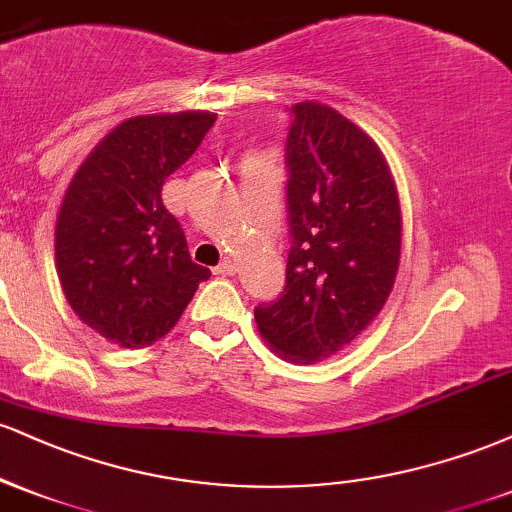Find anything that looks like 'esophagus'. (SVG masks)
<instances>
[{
  "mask_svg": "<svg viewBox=\"0 0 512 512\" xmlns=\"http://www.w3.org/2000/svg\"><path fill=\"white\" fill-rule=\"evenodd\" d=\"M236 260H233V257H223L221 260V264H216L214 267V274H219V276H231V274H236Z\"/></svg>",
  "mask_w": 512,
  "mask_h": 512,
  "instance_id": "esophagus-1",
  "label": "esophagus"
}]
</instances>
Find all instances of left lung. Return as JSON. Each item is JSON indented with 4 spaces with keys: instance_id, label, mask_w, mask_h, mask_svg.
Instances as JSON below:
<instances>
[{
    "instance_id": "obj_1",
    "label": "left lung",
    "mask_w": 512,
    "mask_h": 512,
    "mask_svg": "<svg viewBox=\"0 0 512 512\" xmlns=\"http://www.w3.org/2000/svg\"><path fill=\"white\" fill-rule=\"evenodd\" d=\"M286 139L291 250L284 293L255 308L262 339L291 363L351 344L395 286L402 214L378 144L317 101L296 103Z\"/></svg>"
}]
</instances>
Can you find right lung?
I'll return each instance as SVG.
<instances>
[{"label":"right lung","mask_w":512,"mask_h":512,"mask_svg":"<svg viewBox=\"0 0 512 512\" xmlns=\"http://www.w3.org/2000/svg\"><path fill=\"white\" fill-rule=\"evenodd\" d=\"M216 122L207 110L120 122L86 156L55 228L57 276L84 325L125 349L173 330L211 272L192 262L161 190Z\"/></svg>","instance_id":"right-lung-1"}]
</instances>
